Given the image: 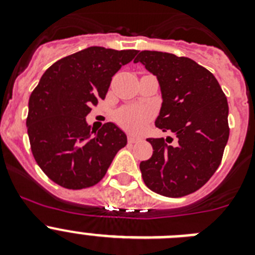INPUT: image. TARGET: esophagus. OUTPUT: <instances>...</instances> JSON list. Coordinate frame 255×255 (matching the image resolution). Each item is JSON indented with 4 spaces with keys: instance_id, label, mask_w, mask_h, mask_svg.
Here are the masks:
<instances>
[{
    "instance_id": "1",
    "label": "esophagus",
    "mask_w": 255,
    "mask_h": 255,
    "mask_svg": "<svg viewBox=\"0 0 255 255\" xmlns=\"http://www.w3.org/2000/svg\"><path fill=\"white\" fill-rule=\"evenodd\" d=\"M138 140H139L138 138H134V136H128V143L129 144H134V143H136Z\"/></svg>"
}]
</instances>
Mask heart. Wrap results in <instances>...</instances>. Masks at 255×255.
Returning a JSON list of instances; mask_svg holds the SVG:
<instances>
[{"label": "heart", "mask_w": 255, "mask_h": 255, "mask_svg": "<svg viewBox=\"0 0 255 255\" xmlns=\"http://www.w3.org/2000/svg\"><path fill=\"white\" fill-rule=\"evenodd\" d=\"M150 120V112L143 107H130L121 108L116 114L117 124L126 131L138 134L145 129Z\"/></svg>", "instance_id": "obj_1"}]
</instances>
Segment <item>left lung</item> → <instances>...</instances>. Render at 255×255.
<instances>
[{"label":"left lung","instance_id":"obj_1","mask_svg":"<svg viewBox=\"0 0 255 255\" xmlns=\"http://www.w3.org/2000/svg\"><path fill=\"white\" fill-rule=\"evenodd\" d=\"M141 62L157 76L162 107L155 126L172 138H149L153 154L140 162L141 177L154 193L185 197L200 189L220 166L229 140V105L217 79L188 57L141 51Z\"/></svg>","mask_w":255,"mask_h":255}]
</instances>
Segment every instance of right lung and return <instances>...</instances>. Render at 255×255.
Here are the masks:
<instances>
[{
	"instance_id": "1",
	"label": "right lung",
	"mask_w": 255,
	"mask_h": 255,
	"mask_svg": "<svg viewBox=\"0 0 255 255\" xmlns=\"http://www.w3.org/2000/svg\"><path fill=\"white\" fill-rule=\"evenodd\" d=\"M136 53L89 47L48 67L31 92L26 117L31 153L57 185L73 190L96 185L126 145L125 132L115 124L96 131L85 117L105 100L112 76Z\"/></svg>"
}]
</instances>
